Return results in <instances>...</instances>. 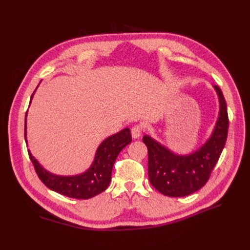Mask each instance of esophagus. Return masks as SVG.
Returning a JSON list of instances; mask_svg holds the SVG:
<instances>
[{"mask_svg":"<svg viewBox=\"0 0 250 250\" xmlns=\"http://www.w3.org/2000/svg\"><path fill=\"white\" fill-rule=\"evenodd\" d=\"M142 131H143L142 126H140V125L133 126V127L131 128V135H132V138H133V139L140 138L141 134H142Z\"/></svg>","mask_w":250,"mask_h":250,"instance_id":"obj_1","label":"esophagus"}]
</instances>
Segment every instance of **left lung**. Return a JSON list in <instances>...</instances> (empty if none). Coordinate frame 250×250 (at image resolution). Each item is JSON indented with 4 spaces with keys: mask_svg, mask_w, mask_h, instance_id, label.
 Segmentation results:
<instances>
[{
    "mask_svg": "<svg viewBox=\"0 0 250 250\" xmlns=\"http://www.w3.org/2000/svg\"><path fill=\"white\" fill-rule=\"evenodd\" d=\"M214 87L220 103L219 117L209 139L195 152L177 155L149 135L143 138L148 149L150 184L169 197H184L206 185L224 148L229 130L228 107L220 87Z\"/></svg>",
    "mask_w": 250,
    "mask_h": 250,
    "instance_id": "1",
    "label": "left lung"
}]
</instances>
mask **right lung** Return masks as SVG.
<instances>
[{
    "label": "right lung",
    "instance_id": "add662e5",
    "mask_svg": "<svg viewBox=\"0 0 250 250\" xmlns=\"http://www.w3.org/2000/svg\"><path fill=\"white\" fill-rule=\"evenodd\" d=\"M35 92V90H34ZM34 94V93H33ZM33 95L31 96L32 99ZM27 118V113H26ZM26 118H25V141L26 138ZM132 141L130 129L125 128L120 132L110 135L104 140L98 147L95 160L89 169L75 176H58L44 170L32 156L28 150L29 157L31 160L37 176L47 186L50 190L55 191L66 197L76 199H89L94 196L102 193L107 188L110 179L113 164L119 153L124 147Z\"/></svg>",
    "mask_w": 250,
    "mask_h": 250
}]
</instances>
